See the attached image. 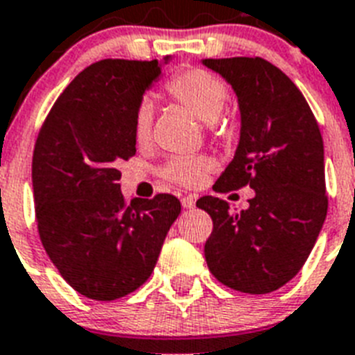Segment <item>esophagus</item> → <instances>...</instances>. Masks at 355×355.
<instances>
[{"instance_id": "obj_1", "label": "esophagus", "mask_w": 355, "mask_h": 355, "mask_svg": "<svg viewBox=\"0 0 355 355\" xmlns=\"http://www.w3.org/2000/svg\"><path fill=\"white\" fill-rule=\"evenodd\" d=\"M195 202H197V198L195 197H184L182 207H186V209H191V207H195Z\"/></svg>"}]
</instances>
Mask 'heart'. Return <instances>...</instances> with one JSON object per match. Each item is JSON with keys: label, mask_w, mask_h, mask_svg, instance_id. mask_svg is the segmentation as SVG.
I'll list each match as a JSON object with an SVG mask.
<instances>
[{"label": "heart", "mask_w": 355, "mask_h": 355, "mask_svg": "<svg viewBox=\"0 0 355 355\" xmlns=\"http://www.w3.org/2000/svg\"><path fill=\"white\" fill-rule=\"evenodd\" d=\"M169 96L207 123L217 122L227 102V85L206 69H184L166 83ZM132 138L138 146H148L153 138V103L144 100L132 116ZM213 162L207 157L171 158L162 169L164 178L186 187H197L206 180Z\"/></svg>", "instance_id": "b5f03b06"}]
</instances>
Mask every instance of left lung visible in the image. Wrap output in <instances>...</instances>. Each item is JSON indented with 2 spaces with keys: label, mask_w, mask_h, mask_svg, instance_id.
I'll list each match as a JSON object with an SVG mask.
<instances>
[{
  "label": "left lung",
  "mask_w": 355,
  "mask_h": 355,
  "mask_svg": "<svg viewBox=\"0 0 355 355\" xmlns=\"http://www.w3.org/2000/svg\"><path fill=\"white\" fill-rule=\"evenodd\" d=\"M237 94L241 140L213 189L250 186L248 209L198 198L213 232L204 246L209 272L243 293H270L306 262L327 218L324 148L318 120L297 85L262 58L202 60Z\"/></svg>",
  "instance_id": "obj_1"
}]
</instances>
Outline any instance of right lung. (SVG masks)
I'll use <instances>...</instances> for the list:
<instances>
[{
    "instance_id": "right-lung-1",
    "label": "right lung",
    "mask_w": 355,
    "mask_h": 355,
    "mask_svg": "<svg viewBox=\"0 0 355 355\" xmlns=\"http://www.w3.org/2000/svg\"><path fill=\"white\" fill-rule=\"evenodd\" d=\"M160 73L158 60L89 65L58 96L34 146L42 244L62 277L94 301L142 286L180 215V200L168 193L128 206L118 184V166L137 153L135 111Z\"/></svg>"
}]
</instances>
